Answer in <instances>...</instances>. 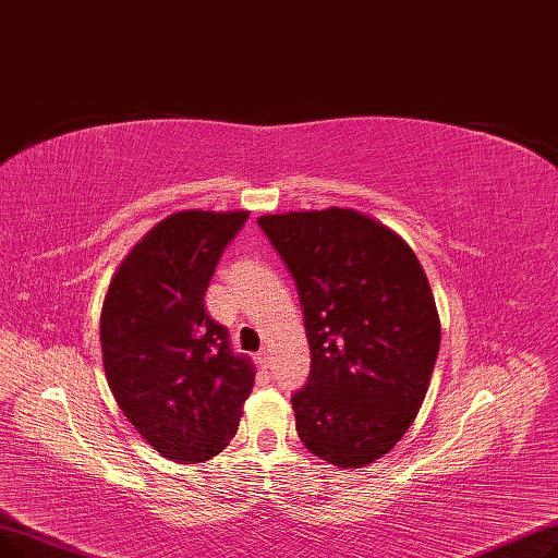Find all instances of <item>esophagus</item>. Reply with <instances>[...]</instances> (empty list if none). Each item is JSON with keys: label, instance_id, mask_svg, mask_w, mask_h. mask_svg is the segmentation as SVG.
<instances>
[{"label": "esophagus", "instance_id": "esophagus-1", "mask_svg": "<svg viewBox=\"0 0 558 558\" xmlns=\"http://www.w3.org/2000/svg\"><path fill=\"white\" fill-rule=\"evenodd\" d=\"M270 361H272V359H270V350H268V348H263V350L258 352V363L268 367V365H270Z\"/></svg>", "mask_w": 558, "mask_h": 558}]
</instances>
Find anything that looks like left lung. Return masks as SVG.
I'll return each instance as SVG.
<instances>
[{
	"instance_id": "8db88e82",
	"label": "left lung",
	"mask_w": 558,
	"mask_h": 558,
	"mask_svg": "<svg viewBox=\"0 0 558 558\" xmlns=\"http://www.w3.org/2000/svg\"><path fill=\"white\" fill-rule=\"evenodd\" d=\"M295 279L311 375L290 402L311 454L338 468L384 457L415 420L440 348L432 288L413 250L352 208L263 216Z\"/></svg>"
}]
</instances>
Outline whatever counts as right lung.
Here are the masks:
<instances>
[{
  "label": "right lung",
  "mask_w": 558,
  "mask_h": 558,
  "mask_svg": "<svg viewBox=\"0 0 558 558\" xmlns=\"http://www.w3.org/2000/svg\"><path fill=\"white\" fill-rule=\"evenodd\" d=\"M250 214L181 210L158 222L116 272L101 308L109 388L158 454L199 463L229 445L254 388L204 295Z\"/></svg>",
  "instance_id": "obj_1"
}]
</instances>
